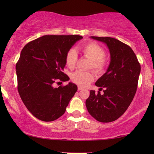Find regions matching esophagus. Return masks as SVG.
I'll list each match as a JSON object with an SVG mask.
<instances>
[{
  "label": "esophagus",
  "mask_w": 154,
  "mask_h": 154,
  "mask_svg": "<svg viewBox=\"0 0 154 154\" xmlns=\"http://www.w3.org/2000/svg\"><path fill=\"white\" fill-rule=\"evenodd\" d=\"M78 90H83V88H81V87H80V86H79V87H78Z\"/></svg>",
  "instance_id": "esophagus-1"
}]
</instances>
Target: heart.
Instances as JSON below:
<instances>
[{
    "mask_svg": "<svg viewBox=\"0 0 154 154\" xmlns=\"http://www.w3.org/2000/svg\"><path fill=\"white\" fill-rule=\"evenodd\" d=\"M81 51L86 57L91 60L90 68L93 69L97 73H101L105 70L106 61L104 56L105 50L102 46L94 42L88 43L81 48ZM77 53L75 50L70 49L66 52L65 57V63L69 69H72L75 67L77 62ZM94 74L92 71H76L71 75L73 83L81 87H85L94 81Z\"/></svg>",
    "mask_w": 154,
    "mask_h": 154,
    "instance_id": "1",
    "label": "heart"
}]
</instances>
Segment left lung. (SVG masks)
Returning <instances> with one entry per match:
<instances>
[{
	"mask_svg": "<svg viewBox=\"0 0 154 154\" xmlns=\"http://www.w3.org/2000/svg\"><path fill=\"white\" fill-rule=\"evenodd\" d=\"M106 43L111 55L106 72L95 83L97 93L90 90L85 101L88 112L102 123L114 121L121 116L131 104L137 88L141 66L132 48L111 37L91 36ZM104 89V93L100 94Z\"/></svg>",
	"mask_w": 154,
	"mask_h": 154,
	"instance_id": "left-lung-1",
	"label": "left lung"
}]
</instances>
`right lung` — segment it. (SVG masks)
<instances>
[{
    "instance_id": "obj_1",
    "label": "right lung",
    "mask_w": 154,
    "mask_h": 154,
    "mask_svg": "<svg viewBox=\"0 0 154 154\" xmlns=\"http://www.w3.org/2000/svg\"><path fill=\"white\" fill-rule=\"evenodd\" d=\"M79 35H46L29 42L21 52L16 64L17 90L27 109L36 119L50 122L64 114L77 91V85L54 87L69 80L63 72L66 52Z\"/></svg>"
}]
</instances>
